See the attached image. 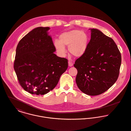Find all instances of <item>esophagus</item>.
I'll list each match as a JSON object with an SVG mask.
<instances>
[{
	"label": "esophagus",
	"mask_w": 131,
	"mask_h": 131,
	"mask_svg": "<svg viewBox=\"0 0 131 131\" xmlns=\"http://www.w3.org/2000/svg\"><path fill=\"white\" fill-rule=\"evenodd\" d=\"M73 62H72L71 61L69 60V67H72V66H73Z\"/></svg>",
	"instance_id": "1"
}]
</instances>
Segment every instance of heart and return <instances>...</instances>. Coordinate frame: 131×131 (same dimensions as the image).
<instances>
[{
  "label": "heart",
  "instance_id": "obj_1",
  "mask_svg": "<svg viewBox=\"0 0 131 131\" xmlns=\"http://www.w3.org/2000/svg\"><path fill=\"white\" fill-rule=\"evenodd\" d=\"M59 40H55L54 45L60 55L65 54L64 46H69V53L76 57H79L86 51L89 38L85 32L79 30H73L62 34L59 36Z\"/></svg>",
  "mask_w": 131,
  "mask_h": 131
}]
</instances>
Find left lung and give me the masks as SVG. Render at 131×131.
<instances>
[{
	"mask_svg": "<svg viewBox=\"0 0 131 131\" xmlns=\"http://www.w3.org/2000/svg\"><path fill=\"white\" fill-rule=\"evenodd\" d=\"M90 29L91 39L86 51L74 66L78 71L76 82L80 90L89 95H97L117 80L122 56L112 39L97 29Z\"/></svg>",
	"mask_w": 131,
	"mask_h": 131,
	"instance_id": "obj_1",
	"label": "left lung"
}]
</instances>
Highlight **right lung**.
Listing matches in <instances>:
<instances>
[{"label":"right lung","instance_id":"add662e5","mask_svg":"<svg viewBox=\"0 0 131 131\" xmlns=\"http://www.w3.org/2000/svg\"><path fill=\"white\" fill-rule=\"evenodd\" d=\"M49 27H39L25 35L16 48L14 68L20 85L31 94L44 95L57 85L68 60L56 56Z\"/></svg>","mask_w":131,"mask_h":131}]
</instances>
